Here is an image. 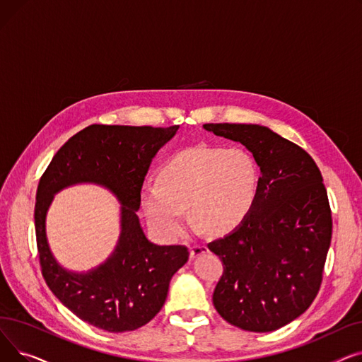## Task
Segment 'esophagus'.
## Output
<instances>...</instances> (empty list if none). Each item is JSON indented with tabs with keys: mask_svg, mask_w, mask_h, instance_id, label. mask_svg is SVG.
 Returning <instances> with one entry per match:
<instances>
[{
	"mask_svg": "<svg viewBox=\"0 0 362 362\" xmlns=\"http://www.w3.org/2000/svg\"><path fill=\"white\" fill-rule=\"evenodd\" d=\"M206 252H208V248H206L205 245H201V243L194 245L192 248H191V257L192 258H197V257H199L202 254H206Z\"/></svg>",
	"mask_w": 362,
	"mask_h": 362,
	"instance_id": "esophagus-1",
	"label": "esophagus"
}]
</instances>
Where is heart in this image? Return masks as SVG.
<instances>
[{
    "label": "heart",
    "mask_w": 362,
    "mask_h": 362,
    "mask_svg": "<svg viewBox=\"0 0 362 362\" xmlns=\"http://www.w3.org/2000/svg\"><path fill=\"white\" fill-rule=\"evenodd\" d=\"M257 192L258 167L248 151L197 145L160 167L157 185L144 189L141 204L154 230L176 240L186 230V208L205 230L223 233L250 214Z\"/></svg>",
    "instance_id": "b5f03b06"
}]
</instances>
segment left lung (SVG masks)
Here are the masks:
<instances>
[{
    "label": "left lung",
    "instance_id": "8db88e82",
    "mask_svg": "<svg viewBox=\"0 0 362 362\" xmlns=\"http://www.w3.org/2000/svg\"><path fill=\"white\" fill-rule=\"evenodd\" d=\"M204 129L245 145L261 170L250 214L208 243L223 262L213 303L242 330H277L308 310L322 281L333 223L321 171L305 149L265 126Z\"/></svg>",
    "mask_w": 362,
    "mask_h": 362
}]
</instances>
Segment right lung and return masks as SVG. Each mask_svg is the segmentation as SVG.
I'll use <instances>...</instances> for the list:
<instances>
[{"mask_svg": "<svg viewBox=\"0 0 362 362\" xmlns=\"http://www.w3.org/2000/svg\"><path fill=\"white\" fill-rule=\"evenodd\" d=\"M177 129L90 124L57 151L37 185L35 230L42 276L63 305L90 326L111 333L145 326L163 308L171 277L189 258L183 245L149 242L136 216L149 164ZM85 181L105 185L118 197L122 233L100 268L71 274L49 251L45 216L54 193Z\"/></svg>", "mask_w": 362, "mask_h": 362, "instance_id": "obj_1", "label": "right lung"}]
</instances>
